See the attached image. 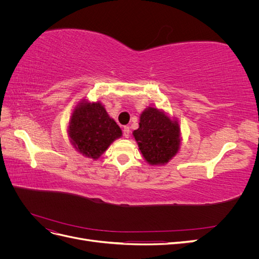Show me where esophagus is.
Returning <instances> with one entry per match:
<instances>
[{
	"label": "esophagus",
	"mask_w": 259,
	"mask_h": 259,
	"mask_svg": "<svg viewBox=\"0 0 259 259\" xmlns=\"http://www.w3.org/2000/svg\"><path fill=\"white\" fill-rule=\"evenodd\" d=\"M123 135H124L125 138H128V136H130V127L128 126H124Z\"/></svg>",
	"instance_id": "1"
}]
</instances>
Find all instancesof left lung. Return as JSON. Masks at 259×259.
<instances>
[{"label":"left lung","mask_w":259,"mask_h":259,"mask_svg":"<svg viewBox=\"0 0 259 259\" xmlns=\"http://www.w3.org/2000/svg\"><path fill=\"white\" fill-rule=\"evenodd\" d=\"M133 135L145 160L151 165L167 163L178 152L179 125L156 108L149 107L142 113L139 127Z\"/></svg>","instance_id":"left-lung-1"}]
</instances>
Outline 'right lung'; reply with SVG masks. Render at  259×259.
I'll return each instance as SVG.
<instances>
[{"label": "right lung", "instance_id": "obj_1", "mask_svg": "<svg viewBox=\"0 0 259 259\" xmlns=\"http://www.w3.org/2000/svg\"><path fill=\"white\" fill-rule=\"evenodd\" d=\"M68 131L76 150L92 159H98L113 140L122 136L120 126L103 105L85 100L75 107Z\"/></svg>", "mask_w": 259, "mask_h": 259}]
</instances>
